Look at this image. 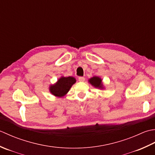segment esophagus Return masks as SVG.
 <instances>
[{"instance_id": "1", "label": "esophagus", "mask_w": 155, "mask_h": 155, "mask_svg": "<svg viewBox=\"0 0 155 155\" xmlns=\"http://www.w3.org/2000/svg\"><path fill=\"white\" fill-rule=\"evenodd\" d=\"M78 80L80 81H85V78L84 77H79L78 78Z\"/></svg>"}]
</instances>
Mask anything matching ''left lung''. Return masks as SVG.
<instances>
[{"mask_svg": "<svg viewBox=\"0 0 155 155\" xmlns=\"http://www.w3.org/2000/svg\"><path fill=\"white\" fill-rule=\"evenodd\" d=\"M88 82H89L91 86H94V87L97 88V89H100V90L104 89V86L102 78L98 76H94L92 78H90L89 80H88Z\"/></svg>", "mask_w": 155, "mask_h": 155, "instance_id": "obj_1", "label": "left lung"}]
</instances>
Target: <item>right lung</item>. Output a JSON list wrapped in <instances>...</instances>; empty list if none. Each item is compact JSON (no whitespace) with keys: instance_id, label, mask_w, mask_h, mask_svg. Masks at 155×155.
I'll return each mask as SVG.
<instances>
[{"instance_id":"1","label":"right lung","mask_w":155,"mask_h":155,"mask_svg":"<svg viewBox=\"0 0 155 155\" xmlns=\"http://www.w3.org/2000/svg\"><path fill=\"white\" fill-rule=\"evenodd\" d=\"M76 82L75 78L71 76L59 78L54 84L49 86V90L52 95L61 97L68 93L71 86Z\"/></svg>"}]
</instances>
